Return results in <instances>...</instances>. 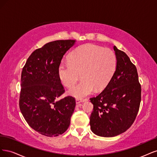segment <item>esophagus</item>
I'll list each match as a JSON object with an SVG mask.
<instances>
[{
	"label": "esophagus",
	"instance_id": "obj_1",
	"mask_svg": "<svg viewBox=\"0 0 157 157\" xmlns=\"http://www.w3.org/2000/svg\"><path fill=\"white\" fill-rule=\"evenodd\" d=\"M85 100L82 99V98H76V100H75V101H76V104H79L81 102H83Z\"/></svg>",
	"mask_w": 157,
	"mask_h": 157
}]
</instances>
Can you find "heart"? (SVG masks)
Returning a JSON list of instances; mask_svg holds the SVG:
<instances>
[{"mask_svg": "<svg viewBox=\"0 0 157 157\" xmlns=\"http://www.w3.org/2000/svg\"><path fill=\"white\" fill-rule=\"evenodd\" d=\"M115 53L109 48H102L94 44H87L75 49L70 54L68 61L61 63L58 69L61 83L68 88L69 94L83 98L96 89L105 88L112 79L116 68Z\"/></svg>", "mask_w": 157, "mask_h": 157, "instance_id": "heart-1", "label": "heart"}]
</instances>
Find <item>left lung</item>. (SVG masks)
Segmentation results:
<instances>
[{"label": "left lung", "mask_w": 157, "mask_h": 157, "mask_svg": "<svg viewBox=\"0 0 157 157\" xmlns=\"http://www.w3.org/2000/svg\"><path fill=\"white\" fill-rule=\"evenodd\" d=\"M117 65L103 91L90 98L93 111L90 117L92 132L102 137H114L127 130L138 113L141 85L136 66L124 52L113 46Z\"/></svg>", "instance_id": "1"}]
</instances>
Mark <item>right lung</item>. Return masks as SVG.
<instances>
[{"mask_svg":"<svg viewBox=\"0 0 157 157\" xmlns=\"http://www.w3.org/2000/svg\"><path fill=\"white\" fill-rule=\"evenodd\" d=\"M75 42L62 40L47 43L32 53L22 70L20 111L33 129L48 137L62 134L68 128L74 111V97L57 98L65 91L59 67Z\"/></svg>","mask_w":157,"mask_h":157,"instance_id":"obj_1","label":"right lung"}]
</instances>
